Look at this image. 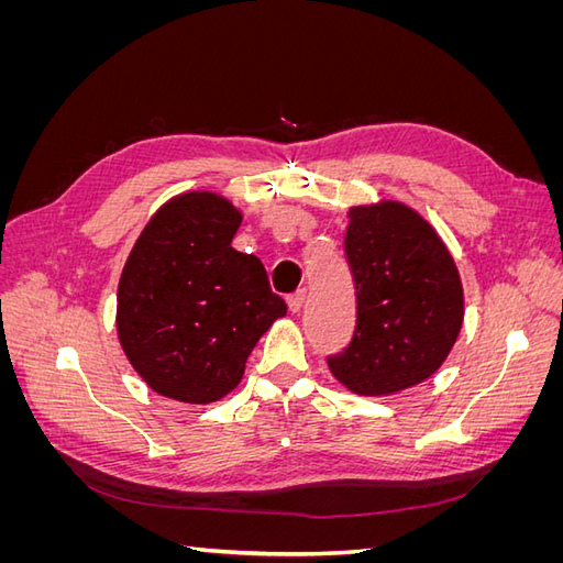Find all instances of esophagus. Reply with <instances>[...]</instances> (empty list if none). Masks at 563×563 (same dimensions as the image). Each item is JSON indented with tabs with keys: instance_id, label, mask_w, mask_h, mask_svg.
<instances>
[{
	"instance_id": "1",
	"label": "esophagus",
	"mask_w": 563,
	"mask_h": 563,
	"mask_svg": "<svg viewBox=\"0 0 563 563\" xmlns=\"http://www.w3.org/2000/svg\"><path fill=\"white\" fill-rule=\"evenodd\" d=\"M305 296H308V291H305V288H298L296 294L288 296V298H286L288 310H291V312H300V310H302V302H305Z\"/></svg>"
}]
</instances>
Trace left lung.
Here are the masks:
<instances>
[{"label": "left lung", "mask_w": 563, "mask_h": 563, "mask_svg": "<svg viewBox=\"0 0 563 563\" xmlns=\"http://www.w3.org/2000/svg\"><path fill=\"white\" fill-rule=\"evenodd\" d=\"M347 216L356 327L329 368L354 395H395L444 364L463 327V284L446 244L406 203L352 207Z\"/></svg>", "instance_id": "1"}]
</instances>
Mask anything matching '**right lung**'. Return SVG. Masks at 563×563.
<instances>
[{"instance_id": "obj_1", "label": "right lung", "mask_w": 563, "mask_h": 563, "mask_svg": "<svg viewBox=\"0 0 563 563\" xmlns=\"http://www.w3.org/2000/svg\"><path fill=\"white\" fill-rule=\"evenodd\" d=\"M242 213L213 192L168 199L135 240L117 288L126 360L162 397L211 404L240 385L261 335L286 314L255 255L232 249Z\"/></svg>"}]
</instances>
